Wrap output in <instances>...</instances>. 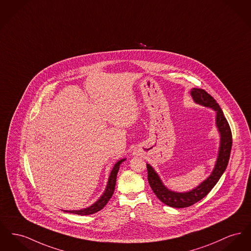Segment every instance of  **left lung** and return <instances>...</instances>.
<instances>
[{
  "label": "left lung",
  "instance_id": "obj_1",
  "mask_svg": "<svg viewBox=\"0 0 251 251\" xmlns=\"http://www.w3.org/2000/svg\"><path fill=\"white\" fill-rule=\"evenodd\" d=\"M191 95L195 103L211 108L216 112V126L221 137L220 147L216 164L211 175L198 187L190 192H176L169 190L167 187H165L160 177L155 173L152 167L150 164H147L148 181L152 192L164 204L177 208L192 206L203 199L213 189L226 169L232 146L231 130L219 104L203 89H192Z\"/></svg>",
  "mask_w": 251,
  "mask_h": 251
}]
</instances>
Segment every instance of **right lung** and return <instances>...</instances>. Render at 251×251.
<instances>
[{"label":"right lung","mask_w":251,"mask_h":251,"mask_svg":"<svg viewBox=\"0 0 251 251\" xmlns=\"http://www.w3.org/2000/svg\"><path fill=\"white\" fill-rule=\"evenodd\" d=\"M125 160L126 159L123 158V159L119 160V161L115 164V166H114V168H113V170L111 172L110 177H109L108 184H107V187L105 189V192H103V194L100 196V198L95 204H93L92 206H88L86 208L79 209V210H64V211L75 213V214H77V215H89V214L96 213V212L100 211V209H102L105 205L108 203V201L110 200V198L112 197V195L114 194L119 166H120L121 163L125 161Z\"/></svg>","instance_id":"add662e5"}]
</instances>
